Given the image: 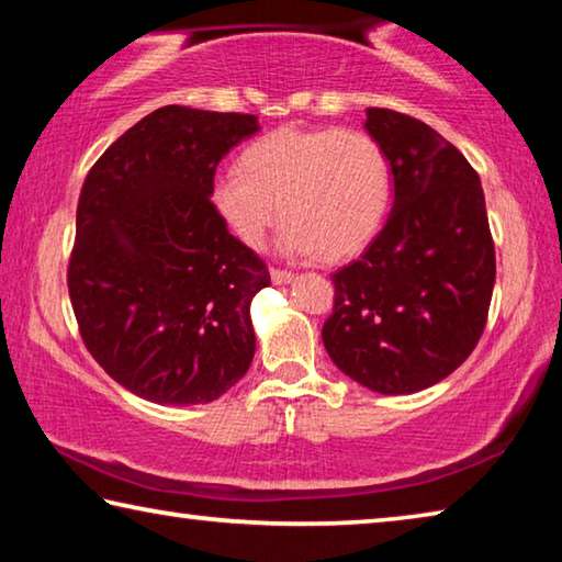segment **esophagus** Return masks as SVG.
<instances>
[{"instance_id":"obj_1","label":"esophagus","mask_w":562,"mask_h":562,"mask_svg":"<svg viewBox=\"0 0 562 562\" xmlns=\"http://www.w3.org/2000/svg\"><path fill=\"white\" fill-rule=\"evenodd\" d=\"M270 278L274 284H290L297 278H294V272H288V270H270Z\"/></svg>"}]
</instances>
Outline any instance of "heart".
Returning <instances> with one entry per match:
<instances>
[{
	"mask_svg": "<svg viewBox=\"0 0 562 562\" xmlns=\"http://www.w3.org/2000/svg\"><path fill=\"white\" fill-rule=\"evenodd\" d=\"M211 205L227 233L252 250L262 247L280 205L284 255L341 260L382 227L392 166L364 131L284 126L252 140L237 168L215 173Z\"/></svg>",
	"mask_w": 562,
	"mask_h": 562,
	"instance_id": "obj_1",
	"label": "heart"
}]
</instances>
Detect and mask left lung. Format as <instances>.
<instances>
[{
    "label": "left lung",
    "mask_w": 562,
    "mask_h": 562,
    "mask_svg": "<svg viewBox=\"0 0 562 562\" xmlns=\"http://www.w3.org/2000/svg\"><path fill=\"white\" fill-rule=\"evenodd\" d=\"M364 128L392 166L394 203L364 255L331 274L322 341L357 384L414 394L459 369L481 339L496 250L481 180L459 148L389 109H367Z\"/></svg>",
    "instance_id": "1"
}]
</instances>
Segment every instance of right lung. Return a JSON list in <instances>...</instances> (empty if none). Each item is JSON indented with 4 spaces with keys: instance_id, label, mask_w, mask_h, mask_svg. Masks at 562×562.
I'll use <instances>...</instances> for the list:
<instances>
[{
    "instance_id": "1",
    "label": "right lung",
    "mask_w": 562,
    "mask_h": 562,
    "mask_svg": "<svg viewBox=\"0 0 562 562\" xmlns=\"http://www.w3.org/2000/svg\"><path fill=\"white\" fill-rule=\"evenodd\" d=\"M258 131L250 113L164 106L83 180L74 315L103 372L146 402L211 404L250 369V302L270 272L213 213L211 180Z\"/></svg>"
}]
</instances>
